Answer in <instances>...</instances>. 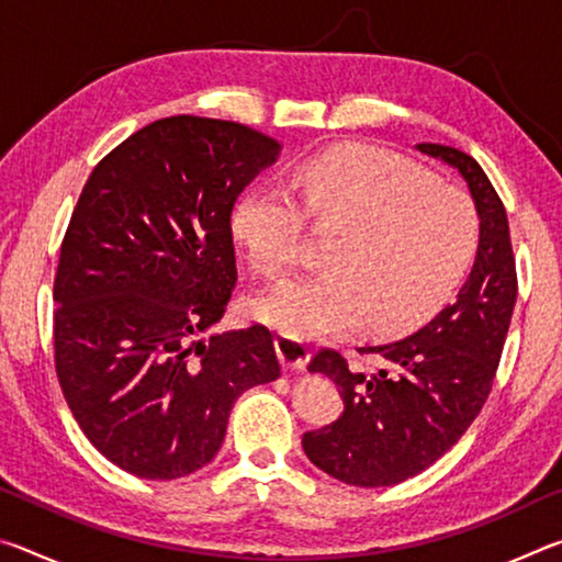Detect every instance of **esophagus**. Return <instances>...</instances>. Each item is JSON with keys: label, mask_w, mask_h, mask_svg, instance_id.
Listing matches in <instances>:
<instances>
[{"label": "esophagus", "mask_w": 562, "mask_h": 562, "mask_svg": "<svg viewBox=\"0 0 562 562\" xmlns=\"http://www.w3.org/2000/svg\"><path fill=\"white\" fill-rule=\"evenodd\" d=\"M274 347H278V357H280L284 369H297L300 372V369L307 367V361L312 357V351L307 345H304V341L290 339V337H278Z\"/></svg>", "instance_id": "obj_1"}]
</instances>
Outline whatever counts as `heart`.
<instances>
[{
	"mask_svg": "<svg viewBox=\"0 0 562 562\" xmlns=\"http://www.w3.org/2000/svg\"><path fill=\"white\" fill-rule=\"evenodd\" d=\"M304 211L341 227L327 272L288 280L255 302V315L290 339L364 325L392 337L436 315L479 250L481 223L463 190L374 146H337L294 168ZM304 211L290 188L260 183L237 198L231 231L260 272H288L300 255Z\"/></svg>",
	"mask_w": 562,
	"mask_h": 562,
	"instance_id": "b5f03b06",
	"label": "heart"
}]
</instances>
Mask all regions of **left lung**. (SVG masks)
Masks as SVG:
<instances>
[{
	"mask_svg": "<svg viewBox=\"0 0 562 562\" xmlns=\"http://www.w3.org/2000/svg\"><path fill=\"white\" fill-rule=\"evenodd\" d=\"M469 183L481 217L479 252L456 302L404 339L359 347L379 369L359 372L335 349H319L310 372L337 384L345 412L302 436L307 459L359 488L394 486L429 469L461 439L491 394L518 294L508 217L496 188L459 148L418 144Z\"/></svg>",
	"mask_w": 562,
	"mask_h": 562,
	"instance_id": "left-lung-1",
	"label": "left lung"
}]
</instances>
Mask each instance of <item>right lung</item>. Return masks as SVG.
<instances>
[{"instance_id":"right-lung-1","label":"right lung","mask_w":562,"mask_h":562,"mask_svg":"<svg viewBox=\"0 0 562 562\" xmlns=\"http://www.w3.org/2000/svg\"><path fill=\"white\" fill-rule=\"evenodd\" d=\"M280 144L235 121L148 123L93 168L54 278V364L76 424L119 469L195 473L247 389L274 382L272 331L201 339L235 290L231 215Z\"/></svg>"}]
</instances>
